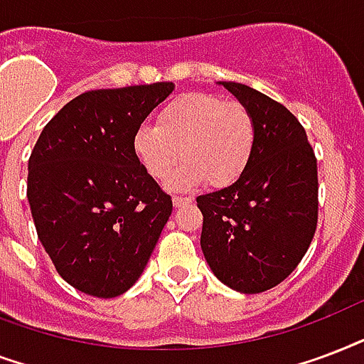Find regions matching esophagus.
<instances>
[{
  "instance_id": "esophagus-1",
  "label": "esophagus",
  "mask_w": 364,
  "mask_h": 364,
  "mask_svg": "<svg viewBox=\"0 0 364 364\" xmlns=\"http://www.w3.org/2000/svg\"><path fill=\"white\" fill-rule=\"evenodd\" d=\"M190 203H191V197H174L173 199V205L176 208L186 207V205H190Z\"/></svg>"
}]
</instances>
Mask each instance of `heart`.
<instances>
[{
  "label": "heart",
  "instance_id": "1",
  "mask_svg": "<svg viewBox=\"0 0 364 364\" xmlns=\"http://www.w3.org/2000/svg\"><path fill=\"white\" fill-rule=\"evenodd\" d=\"M256 146V125L245 106L210 92L174 98L156 125L132 132L131 150L148 176L167 178L178 159L186 161L167 182L168 190L188 191L208 182L235 184L249 168Z\"/></svg>",
  "mask_w": 364,
  "mask_h": 364
}]
</instances>
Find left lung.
Here are the masks:
<instances>
[{
  "label": "left lung",
  "mask_w": 364,
  "mask_h": 364,
  "mask_svg": "<svg viewBox=\"0 0 364 364\" xmlns=\"http://www.w3.org/2000/svg\"><path fill=\"white\" fill-rule=\"evenodd\" d=\"M249 109L256 146L235 184L197 197L201 250L218 281L258 294L289 277L317 226V159L300 121L252 87L218 81Z\"/></svg>",
  "instance_id": "1"
}]
</instances>
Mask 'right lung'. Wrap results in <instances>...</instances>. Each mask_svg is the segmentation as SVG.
Here are the masks:
<instances>
[{
	"label": "right lung",
	"instance_id": "1",
	"mask_svg": "<svg viewBox=\"0 0 364 364\" xmlns=\"http://www.w3.org/2000/svg\"><path fill=\"white\" fill-rule=\"evenodd\" d=\"M174 83L83 92L45 125L28 161L38 237L68 284L115 298L142 275L173 201L132 156L131 138Z\"/></svg>",
	"mask_w": 364,
	"mask_h": 364
}]
</instances>
